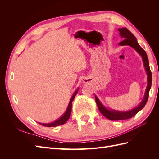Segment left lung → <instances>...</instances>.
<instances>
[{
	"mask_svg": "<svg viewBox=\"0 0 159 159\" xmlns=\"http://www.w3.org/2000/svg\"><path fill=\"white\" fill-rule=\"evenodd\" d=\"M118 30L119 32V35L121 36V38L125 39L122 42L119 43V45L131 46L141 56L144 68H145L147 75V85L145 89V95H144V97L143 100L141 101V102L139 103L137 107L129 111H116L114 109H110L107 108L106 107L104 106V105L102 102H101V101L97 97V95H95V102L98 105L99 111L102 113L105 117L109 120H111V121L128 119L133 117L134 115H135L138 112L140 111L145 107V105L147 102L149 91L151 89L152 84V74L150 70V67H149L148 59L147 55V53L140 46H139L135 36H134L127 28H118Z\"/></svg>",
	"mask_w": 159,
	"mask_h": 159,
	"instance_id": "left-lung-1",
	"label": "left lung"
}]
</instances>
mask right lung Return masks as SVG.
Segmentation results:
<instances>
[{
	"mask_svg": "<svg viewBox=\"0 0 159 159\" xmlns=\"http://www.w3.org/2000/svg\"><path fill=\"white\" fill-rule=\"evenodd\" d=\"M80 89V88H78L76 89V90L75 91V92L74 93V94L72 95L71 98L70 100V102L68 103V107H67V109L66 110V111L64 112V113L61 115V116L58 118L57 119H56V121L51 122V123H38L39 124H40L41 125H43L44 127H56L58 125H61L64 124L69 119L70 115H71V104H72V102L75 98V96L76 95V94L78 93V90Z\"/></svg>",
	"mask_w": 159,
	"mask_h": 159,
	"instance_id": "obj_1",
	"label": "right lung"
}]
</instances>
